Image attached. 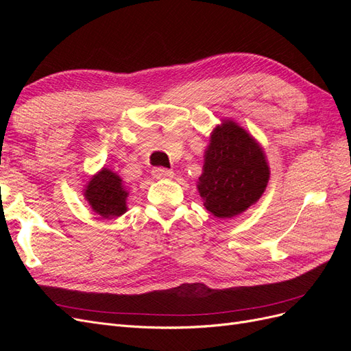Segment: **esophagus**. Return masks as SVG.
Listing matches in <instances>:
<instances>
[{"label":"esophagus","instance_id":"1","mask_svg":"<svg viewBox=\"0 0 351 351\" xmlns=\"http://www.w3.org/2000/svg\"><path fill=\"white\" fill-rule=\"evenodd\" d=\"M152 176L155 178H173L174 177V171L173 169H168V168H162V167H156L152 169Z\"/></svg>","mask_w":351,"mask_h":351}]
</instances>
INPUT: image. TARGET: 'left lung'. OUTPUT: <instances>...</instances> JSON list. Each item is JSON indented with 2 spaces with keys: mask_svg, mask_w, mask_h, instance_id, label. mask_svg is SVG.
Masks as SVG:
<instances>
[{
  "mask_svg": "<svg viewBox=\"0 0 351 351\" xmlns=\"http://www.w3.org/2000/svg\"><path fill=\"white\" fill-rule=\"evenodd\" d=\"M269 180L263 149L231 120H222L210 133L204 173L197 190L205 208L217 218H232L256 204Z\"/></svg>",
  "mask_w": 351,
  "mask_h": 351,
  "instance_id": "1",
  "label": "left lung"
}]
</instances>
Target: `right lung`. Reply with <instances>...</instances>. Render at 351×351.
<instances>
[{"label": "right lung", "instance_id": "add662e5", "mask_svg": "<svg viewBox=\"0 0 351 351\" xmlns=\"http://www.w3.org/2000/svg\"><path fill=\"white\" fill-rule=\"evenodd\" d=\"M84 199L90 208L102 218L121 217L127 210V193L121 177L108 168H102L98 174L92 176L83 190Z\"/></svg>", "mask_w": 351, "mask_h": 351}]
</instances>
